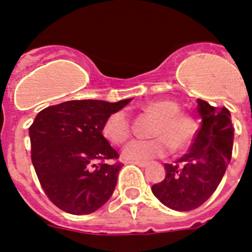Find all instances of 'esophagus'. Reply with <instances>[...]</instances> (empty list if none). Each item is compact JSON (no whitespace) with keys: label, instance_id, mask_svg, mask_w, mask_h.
I'll use <instances>...</instances> for the list:
<instances>
[{"label":"esophagus","instance_id":"1","mask_svg":"<svg viewBox=\"0 0 252 252\" xmlns=\"http://www.w3.org/2000/svg\"><path fill=\"white\" fill-rule=\"evenodd\" d=\"M131 164H135L137 166H141V168H145L148 165V161H130Z\"/></svg>","mask_w":252,"mask_h":252}]
</instances>
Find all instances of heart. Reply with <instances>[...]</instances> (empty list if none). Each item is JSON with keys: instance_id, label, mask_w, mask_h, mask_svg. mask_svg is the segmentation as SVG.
<instances>
[{"instance_id": "obj_1", "label": "heart", "mask_w": 252, "mask_h": 252, "mask_svg": "<svg viewBox=\"0 0 252 252\" xmlns=\"http://www.w3.org/2000/svg\"><path fill=\"white\" fill-rule=\"evenodd\" d=\"M142 112L151 115L157 122L151 130L153 139L132 140L122 150V157L131 161H146L164 157L171 148L183 150L194 140L198 126L192 116L180 111L178 102L157 99L141 106ZM130 116L126 111H116L106 119L102 127L104 137L112 144L121 145L131 136Z\"/></svg>"}]
</instances>
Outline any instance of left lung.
Wrapping results in <instances>:
<instances>
[{"mask_svg":"<svg viewBox=\"0 0 252 252\" xmlns=\"http://www.w3.org/2000/svg\"><path fill=\"white\" fill-rule=\"evenodd\" d=\"M202 119L188 153L165 164V179L151 187L154 195L175 211H192L204 203L221 183L232 157L233 127L226 107L197 99Z\"/></svg>","mask_w":252,"mask_h":252,"instance_id":"obj_1","label":"left lung"}]
</instances>
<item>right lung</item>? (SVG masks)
<instances>
[{"instance_id":"add662e5","label":"right lung","mask_w":252,"mask_h":252,"mask_svg":"<svg viewBox=\"0 0 252 252\" xmlns=\"http://www.w3.org/2000/svg\"><path fill=\"white\" fill-rule=\"evenodd\" d=\"M131 99L110 102L81 99L40 111L29 127L31 161L40 186L58 208L88 215L103 206L115 190L122 162L102 135L111 113Z\"/></svg>"}]
</instances>
